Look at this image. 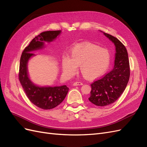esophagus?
<instances>
[{
    "label": "esophagus",
    "instance_id": "esophagus-1",
    "mask_svg": "<svg viewBox=\"0 0 147 147\" xmlns=\"http://www.w3.org/2000/svg\"><path fill=\"white\" fill-rule=\"evenodd\" d=\"M74 86H79V85H83V83L82 82H75L73 84Z\"/></svg>",
    "mask_w": 147,
    "mask_h": 147
}]
</instances>
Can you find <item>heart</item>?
I'll return each instance as SVG.
<instances>
[{
	"mask_svg": "<svg viewBox=\"0 0 147 147\" xmlns=\"http://www.w3.org/2000/svg\"><path fill=\"white\" fill-rule=\"evenodd\" d=\"M110 63V51L94 44L75 47L71 50V57L67 54L62 57V67L66 75H74L80 65L83 76L88 79L100 77L108 70Z\"/></svg>",
	"mask_w": 147,
	"mask_h": 147,
	"instance_id": "1",
	"label": "heart"
}]
</instances>
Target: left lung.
<instances>
[{
  "mask_svg": "<svg viewBox=\"0 0 147 147\" xmlns=\"http://www.w3.org/2000/svg\"><path fill=\"white\" fill-rule=\"evenodd\" d=\"M104 34L114 43L116 54L114 69L91 84L89 100L97 106L113 104L122 94L130 77V67L126 47L119 40L107 33Z\"/></svg>",
  "mask_w": 147,
  "mask_h": 147,
  "instance_id": "left-lung-1",
  "label": "left lung"
}]
</instances>
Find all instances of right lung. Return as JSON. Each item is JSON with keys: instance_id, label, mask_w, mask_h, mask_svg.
I'll use <instances>...</instances> for the list:
<instances>
[{"instance_id": "right-lung-1", "label": "right lung", "mask_w": 147, "mask_h": 147, "mask_svg": "<svg viewBox=\"0 0 147 147\" xmlns=\"http://www.w3.org/2000/svg\"><path fill=\"white\" fill-rule=\"evenodd\" d=\"M61 32V30L45 31L32 39L23 50L20 59L18 74L19 80L29 100L38 107L50 110L56 107L63 102L69 91L66 85L55 87H39L30 82L28 77L27 64L34 56L32 51L42 48L44 42H51Z\"/></svg>"}]
</instances>
